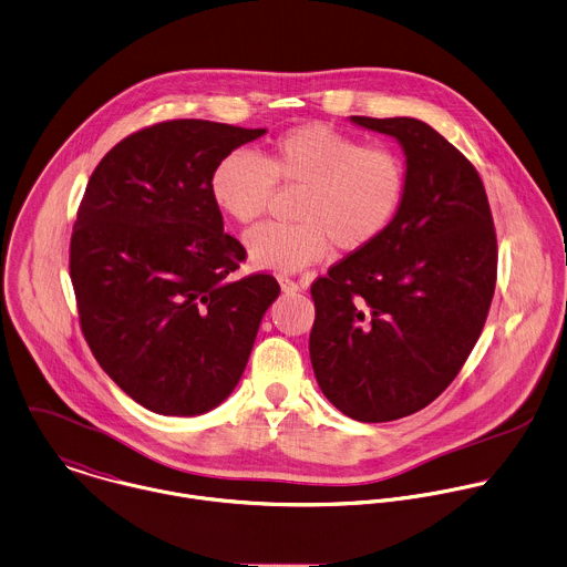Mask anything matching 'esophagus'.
<instances>
[{"instance_id":"esophagus-1","label":"esophagus","mask_w":567,"mask_h":567,"mask_svg":"<svg viewBox=\"0 0 567 567\" xmlns=\"http://www.w3.org/2000/svg\"><path fill=\"white\" fill-rule=\"evenodd\" d=\"M280 287H282V291L293 293V291H300V289H302V282H298V280H293V278H280Z\"/></svg>"}]
</instances>
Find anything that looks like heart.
Wrapping results in <instances>:
<instances>
[{
	"mask_svg": "<svg viewBox=\"0 0 567 567\" xmlns=\"http://www.w3.org/2000/svg\"><path fill=\"white\" fill-rule=\"evenodd\" d=\"M276 185L302 189L298 223L256 227L247 249L258 267L291 274L320 262L331 245L360 251L380 240L404 205L409 172L398 150L311 121L278 134L260 158L225 154L209 178L214 203L240 225L267 214Z\"/></svg>",
	"mask_w": 567,
	"mask_h": 567,
	"instance_id": "b5f03b06",
	"label": "heart"
}]
</instances>
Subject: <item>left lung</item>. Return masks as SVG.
Wrapping results in <instances>:
<instances>
[{
    "instance_id": "8db88e82",
    "label": "left lung",
    "mask_w": 567,
    "mask_h": 567,
    "mask_svg": "<svg viewBox=\"0 0 567 567\" xmlns=\"http://www.w3.org/2000/svg\"><path fill=\"white\" fill-rule=\"evenodd\" d=\"M395 136L409 187L389 231L311 285L309 353L327 400L358 422H391L437 400L486 324L497 234L475 165L417 118L351 116Z\"/></svg>"
}]
</instances>
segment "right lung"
I'll list each match as a JSON object with an SVG mask.
<instances>
[{
  "instance_id": "add662e5",
  "label": "right lung",
  "mask_w": 567,
  "mask_h": 567,
  "mask_svg": "<svg viewBox=\"0 0 567 567\" xmlns=\"http://www.w3.org/2000/svg\"><path fill=\"white\" fill-rule=\"evenodd\" d=\"M267 130L203 118L147 125L94 167L70 238L81 333L101 369L158 415H200L238 384L271 274L247 258L212 198L216 163Z\"/></svg>"
}]
</instances>
